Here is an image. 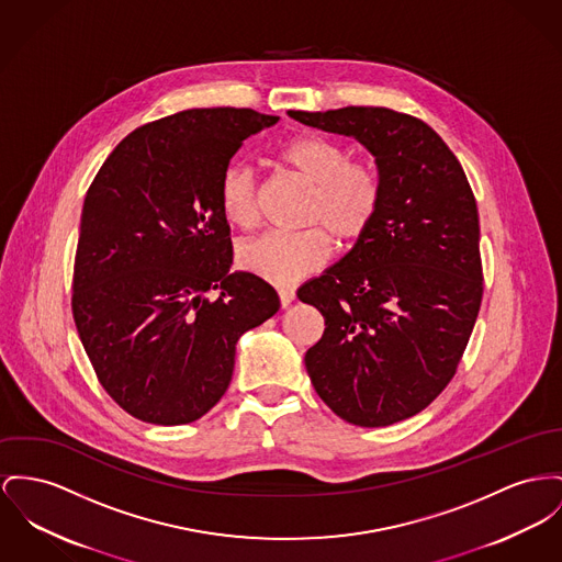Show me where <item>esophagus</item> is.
I'll return each instance as SVG.
<instances>
[{
	"label": "esophagus",
	"instance_id": "34e87169",
	"mask_svg": "<svg viewBox=\"0 0 562 562\" xmlns=\"http://www.w3.org/2000/svg\"><path fill=\"white\" fill-rule=\"evenodd\" d=\"M294 296H296V294H294L292 288H281V290H279V300H281V306H283V308L290 306V302L294 300Z\"/></svg>",
	"mask_w": 562,
	"mask_h": 562
}]
</instances>
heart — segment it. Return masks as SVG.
I'll return each mask as SVG.
<instances>
[{
  "instance_id": "heart-1",
  "label": "heart",
  "mask_w": 562,
  "mask_h": 562,
  "mask_svg": "<svg viewBox=\"0 0 562 562\" xmlns=\"http://www.w3.org/2000/svg\"><path fill=\"white\" fill-rule=\"evenodd\" d=\"M279 159L313 186L304 222L315 227L254 238L240 245L238 263L268 283L292 285L330 260L333 238L351 247L371 229L381 204V183L373 164L349 159V150L338 140L317 134L288 140ZM217 198L227 224L240 229L258 224L260 189L249 166L229 164L222 172Z\"/></svg>"
}]
</instances>
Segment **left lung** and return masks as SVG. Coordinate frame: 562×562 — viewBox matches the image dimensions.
I'll use <instances>...</instances> for the list:
<instances>
[{"instance_id": "left-lung-1", "label": "left lung", "mask_w": 562, "mask_h": 562, "mask_svg": "<svg viewBox=\"0 0 562 562\" xmlns=\"http://www.w3.org/2000/svg\"><path fill=\"white\" fill-rule=\"evenodd\" d=\"M358 140L374 157L381 204L371 229L299 288L326 322L304 353L319 398L379 428L428 407L456 373L482 304L477 204L443 138L381 106L288 111Z\"/></svg>"}]
</instances>
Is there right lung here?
<instances>
[{
  "instance_id": "add662e5",
  "label": "right lung",
  "mask_w": 562,
  "mask_h": 562,
  "mask_svg": "<svg viewBox=\"0 0 562 562\" xmlns=\"http://www.w3.org/2000/svg\"><path fill=\"white\" fill-rule=\"evenodd\" d=\"M277 121L229 106L164 116L125 136L85 195L78 337L114 403L143 422L177 426L213 409L238 338L279 311L270 283L229 270L217 198L243 140Z\"/></svg>"
}]
</instances>
